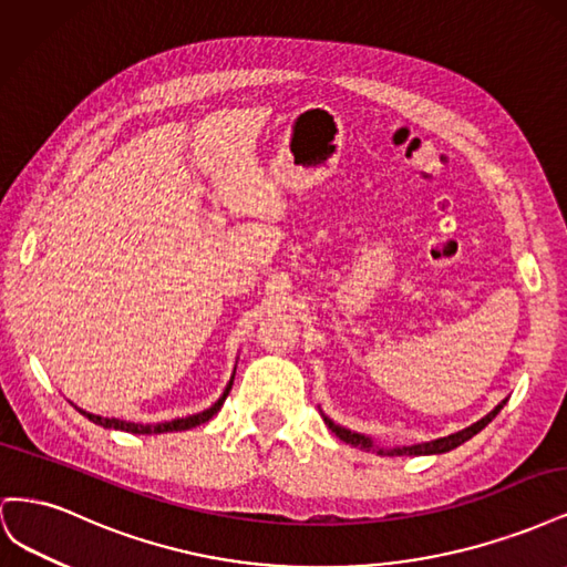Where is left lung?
<instances>
[{
    "label": "left lung",
    "instance_id": "obj_1",
    "mask_svg": "<svg viewBox=\"0 0 567 567\" xmlns=\"http://www.w3.org/2000/svg\"><path fill=\"white\" fill-rule=\"evenodd\" d=\"M502 406H504V402L499 404V406H494L489 414L485 416V419H480L477 423H473V425H468V427H463V431H458V433H454V435H447V437H440V440H433V442H423V444H414V447H402V450H379V454L381 456H406V454H444V452H450V450H454V447H458V444H463L466 440H471L473 435H477L480 431H483V427L499 414L502 411ZM326 421V425L331 427V433H336L342 442H348V444H352V447H359V450H364V452H369V450H373V444H371V440L369 437H364V435H359V433H350L348 427H340V425H336L331 419H323Z\"/></svg>",
    "mask_w": 567,
    "mask_h": 567
}]
</instances>
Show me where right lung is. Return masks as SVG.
Wrapping results in <instances>:
<instances>
[{"instance_id":"obj_1","label":"right lung","mask_w":567,"mask_h":567,"mask_svg":"<svg viewBox=\"0 0 567 567\" xmlns=\"http://www.w3.org/2000/svg\"><path fill=\"white\" fill-rule=\"evenodd\" d=\"M231 390V383L227 385L225 394L210 406L200 411V414L196 416H186V419H175V421H165V423H156V425H142V423H127V421H117V419H101V416H94V414H87V411H82L84 416H87L90 421H94L96 425H104V427H115V431H125V433H136V435H151V433H173V431H188V427H196L205 421H210L217 411L221 409V404H225L227 394Z\"/></svg>"}]
</instances>
